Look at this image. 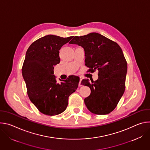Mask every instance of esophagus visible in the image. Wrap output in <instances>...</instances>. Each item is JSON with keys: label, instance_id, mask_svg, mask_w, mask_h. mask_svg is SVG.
Masks as SVG:
<instances>
[{"label": "esophagus", "instance_id": "34e87169", "mask_svg": "<svg viewBox=\"0 0 150 150\" xmlns=\"http://www.w3.org/2000/svg\"><path fill=\"white\" fill-rule=\"evenodd\" d=\"M82 77H79V84H78V85H79V87H81V81H82Z\"/></svg>", "mask_w": 150, "mask_h": 150}]
</instances>
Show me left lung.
Masks as SVG:
<instances>
[{
	"mask_svg": "<svg viewBox=\"0 0 150 150\" xmlns=\"http://www.w3.org/2000/svg\"><path fill=\"white\" fill-rule=\"evenodd\" d=\"M73 37L69 43L83 48L85 66L90 71L98 70L97 81L81 82L91 89L84 103L94 114H108L115 109L125 89L127 68L122 50L116 42L97 33Z\"/></svg>",
	"mask_w": 150,
	"mask_h": 150,
	"instance_id": "8db88e82",
	"label": "left lung"
}]
</instances>
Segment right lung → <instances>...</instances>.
I'll return each mask as SVG.
<instances>
[{
  "instance_id": "obj_1",
  "label": "right lung",
  "mask_w": 150,
  "mask_h": 150,
  "mask_svg": "<svg viewBox=\"0 0 150 150\" xmlns=\"http://www.w3.org/2000/svg\"><path fill=\"white\" fill-rule=\"evenodd\" d=\"M73 36L63 38L54 35L42 37L28 49L22 68L27 94L31 101L42 113L49 116L65 111L69 96L78 87L79 78L71 75L57 82L54 67L60 63L59 50Z\"/></svg>"
}]
</instances>
